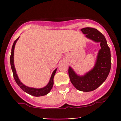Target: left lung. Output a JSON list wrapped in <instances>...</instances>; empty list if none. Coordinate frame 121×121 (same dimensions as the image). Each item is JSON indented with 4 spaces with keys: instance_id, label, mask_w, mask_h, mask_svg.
Returning <instances> with one entry per match:
<instances>
[{
    "instance_id": "left-lung-1",
    "label": "left lung",
    "mask_w": 121,
    "mask_h": 121,
    "mask_svg": "<svg viewBox=\"0 0 121 121\" xmlns=\"http://www.w3.org/2000/svg\"><path fill=\"white\" fill-rule=\"evenodd\" d=\"M81 30L86 35V38L99 43L101 46L94 67L84 75H78L69 66L68 73L72 84L78 91L87 92L96 89L106 80L111 68V55L106 39L100 32L91 27L84 28Z\"/></svg>"
}]
</instances>
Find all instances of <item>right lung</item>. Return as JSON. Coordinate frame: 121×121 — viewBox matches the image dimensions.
Instances as JSON below:
<instances>
[{
	"mask_svg": "<svg viewBox=\"0 0 121 121\" xmlns=\"http://www.w3.org/2000/svg\"><path fill=\"white\" fill-rule=\"evenodd\" d=\"M19 37L16 39L13 43V45L12 47V49H11V54L10 56V63H11V69L12 70V73H13V77L16 81V84L18 85L19 87L23 90V91L26 92L27 93L30 94V95H33L35 97H40V96H43V95H47V94H48L49 93V91H51V90L52 89L53 85V78L54 76H55V73H56L57 68L55 69L54 70V71L53 72L52 75H51V77L50 78L49 82L48 83V84L47 85L45 86L42 87V88H34V87H31L27 86L25 85L24 84H23L22 82L20 81V80H19L18 76L16 73V70L15 69V65H14V49H15V44H16V42L19 39Z\"/></svg>",
	"mask_w": 121,
	"mask_h": 121,
	"instance_id": "right-lung-1",
	"label": "right lung"
}]
</instances>
